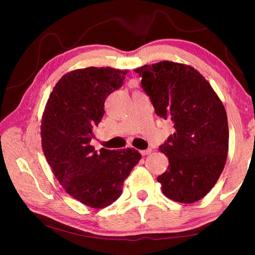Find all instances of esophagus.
<instances>
[{
    "instance_id": "34e87169",
    "label": "esophagus",
    "mask_w": 255,
    "mask_h": 255,
    "mask_svg": "<svg viewBox=\"0 0 255 255\" xmlns=\"http://www.w3.org/2000/svg\"><path fill=\"white\" fill-rule=\"evenodd\" d=\"M152 153V149L148 148V149H144V150H140V154L143 155V156H145V155H148Z\"/></svg>"
}]
</instances>
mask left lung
<instances>
[{
	"label": "left lung",
	"mask_w": 255,
	"mask_h": 255,
	"mask_svg": "<svg viewBox=\"0 0 255 255\" xmlns=\"http://www.w3.org/2000/svg\"><path fill=\"white\" fill-rule=\"evenodd\" d=\"M155 112L174 123L175 131L159 150L169 158L159 175L164 196L181 204L200 200L217 182L228 153L223 102L192 66L162 60L135 68Z\"/></svg>",
	"instance_id": "left-lung-1"
}]
</instances>
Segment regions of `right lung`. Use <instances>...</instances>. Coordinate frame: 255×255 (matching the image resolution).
<instances>
[{
	"label": "right lung",
	"instance_id": "1",
	"mask_svg": "<svg viewBox=\"0 0 255 255\" xmlns=\"http://www.w3.org/2000/svg\"><path fill=\"white\" fill-rule=\"evenodd\" d=\"M127 70L86 67L62 76L41 118V147L55 178L68 195L91 208L118 199L125 180L141 155L135 148L97 152L92 128L105 116L109 94L123 85Z\"/></svg>",
	"mask_w": 255,
	"mask_h": 255
}]
</instances>
